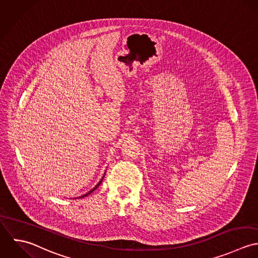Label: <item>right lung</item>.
Returning <instances> with one entry per match:
<instances>
[{
	"label": "right lung",
	"instance_id": "obj_1",
	"mask_svg": "<svg viewBox=\"0 0 258 258\" xmlns=\"http://www.w3.org/2000/svg\"><path fill=\"white\" fill-rule=\"evenodd\" d=\"M104 174H105V173H104ZM104 174H103V177H102V179H101V180H100V181H99V182H98V184H97V185H96V186H95V187H94V188H93V189H91V190H90V191H89V192H88V194H86V195H84V196H82V197H80V199H82V198H85V197H88V196H89V195H91V194H92V192H93V191H95V190H96V189H97V188H98V187H99V186H100V184H101V183H102V181H103V177H104Z\"/></svg>",
	"mask_w": 258,
	"mask_h": 258
}]
</instances>
